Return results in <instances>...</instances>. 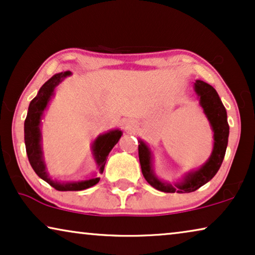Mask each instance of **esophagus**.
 I'll return each mask as SVG.
<instances>
[{"instance_id":"obj_1","label":"esophagus","mask_w":255,"mask_h":255,"mask_svg":"<svg viewBox=\"0 0 255 255\" xmlns=\"http://www.w3.org/2000/svg\"><path fill=\"white\" fill-rule=\"evenodd\" d=\"M127 128H128V130H132V128H134L133 124H132V123H130V122H128V123L127 124Z\"/></svg>"}]
</instances>
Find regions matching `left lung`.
Returning a JSON list of instances; mask_svg holds the SVG:
<instances>
[{
	"mask_svg": "<svg viewBox=\"0 0 255 255\" xmlns=\"http://www.w3.org/2000/svg\"><path fill=\"white\" fill-rule=\"evenodd\" d=\"M194 85L197 95L200 96L201 106L214 130V151L208 161L196 172L188 174L183 182L172 186L156 179L152 169L151 152L144 142L141 140L138 141V154L142 175L153 188L163 193H175L176 191L179 194H183L197 190L216 175L225 156L230 128L225 108L214 87L200 80H197Z\"/></svg>",
	"mask_w": 255,
	"mask_h": 255,
	"instance_id": "8db88e82",
	"label": "left lung"
}]
</instances>
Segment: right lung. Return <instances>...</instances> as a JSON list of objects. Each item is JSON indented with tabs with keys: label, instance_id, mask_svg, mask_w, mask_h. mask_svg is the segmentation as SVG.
Returning a JSON list of instances; mask_svg holds the SVG:
<instances>
[{
	"label": "right lung",
	"instance_id": "add662e5",
	"mask_svg": "<svg viewBox=\"0 0 255 255\" xmlns=\"http://www.w3.org/2000/svg\"><path fill=\"white\" fill-rule=\"evenodd\" d=\"M71 74L69 72L59 73L45 82L43 87L38 92V95L30 102L29 110H27V115L24 122V140H25V148L27 159H29L30 165L32 167L34 172L40 179L57 189L59 191H78L83 190L87 188H90L100 181V177H95V179H90L86 181H81V182H55L52 181L48 177L46 170H45V165L43 161V153H41L40 147V118L43 115V111L47 106V102L50 101V97L53 94L54 87L61 81L65 76ZM122 137V132L120 130L110 131L108 133L100 135L99 138L94 141L93 145V152L94 156H95L96 163L99 166L100 172L102 173L106 166L107 156L109 154L111 149L115 145L117 144L120 138Z\"/></svg>",
	"mask_w": 255,
	"mask_h": 255
}]
</instances>
